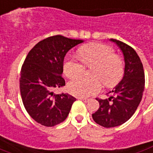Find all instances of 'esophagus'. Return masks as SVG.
Instances as JSON below:
<instances>
[{
	"label": "esophagus",
	"mask_w": 153,
	"mask_h": 153,
	"mask_svg": "<svg viewBox=\"0 0 153 153\" xmlns=\"http://www.w3.org/2000/svg\"><path fill=\"white\" fill-rule=\"evenodd\" d=\"M78 99L79 100H81V101H83L84 102H88L90 100L89 99H87V98H85V97H78Z\"/></svg>",
	"instance_id": "34e87169"
}]
</instances>
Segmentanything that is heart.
<instances>
[{"label":"heart","instance_id":"b5f03b06","mask_svg":"<svg viewBox=\"0 0 153 153\" xmlns=\"http://www.w3.org/2000/svg\"><path fill=\"white\" fill-rule=\"evenodd\" d=\"M79 55L87 67H95L93 76L96 79L91 81L80 78L69 82L68 91L76 97H88L99 92L102 89L100 80L105 86L113 87L124 75V62L119 56L114 55V51L109 45L102 43L84 45L79 50ZM63 72L67 77L74 79L82 75L84 66L75 58H69L64 62Z\"/></svg>","mask_w":153,"mask_h":153}]
</instances>
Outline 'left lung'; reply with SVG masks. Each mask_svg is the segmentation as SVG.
Segmentation results:
<instances>
[{"instance_id":"1","label":"left lung","mask_w":153,"mask_h":153,"mask_svg":"<svg viewBox=\"0 0 153 153\" xmlns=\"http://www.w3.org/2000/svg\"><path fill=\"white\" fill-rule=\"evenodd\" d=\"M122 51L124 60L123 79L109 94L108 99H97L100 107L92 114L93 120L101 126L112 128L128 121L137 109L143 96L145 74L136 51L122 41L110 39Z\"/></svg>"}]
</instances>
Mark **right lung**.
<instances>
[{
    "instance_id": "1",
    "label": "right lung",
    "mask_w": 153,
    "mask_h": 153,
    "mask_svg": "<svg viewBox=\"0 0 153 153\" xmlns=\"http://www.w3.org/2000/svg\"><path fill=\"white\" fill-rule=\"evenodd\" d=\"M82 42L62 35L48 37L34 45L24 60L21 97L30 117L41 125L52 127L63 122L76 101L68 93L54 94V90L65 85L62 74L67 52Z\"/></svg>"
}]
</instances>
